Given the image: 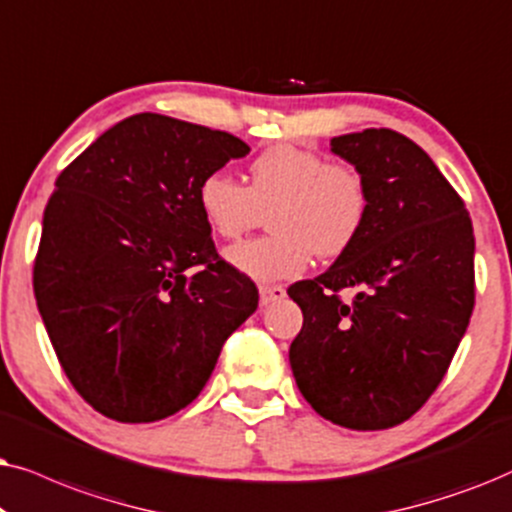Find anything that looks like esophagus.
<instances>
[{"mask_svg": "<svg viewBox=\"0 0 512 512\" xmlns=\"http://www.w3.org/2000/svg\"><path fill=\"white\" fill-rule=\"evenodd\" d=\"M283 297H285L283 285H260V302H262V306H267L271 302H281Z\"/></svg>", "mask_w": 512, "mask_h": 512, "instance_id": "34e87169", "label": "esophagus"}]
</instances>
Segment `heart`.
I'll return each mask as SVG.
<instances>
[{
	"instance_id": "heart-1",
	"label": "heart",
	"mask_w": 512,
	"mask_h": 512,
	"mask_svg": "<svg viewBox=\"0 0 512 512\" xmlns=\"http://www.w3.org/2000/svg\"><path fill=\"white\" fill-rule=\"evenodd\" d=\"M203 220L217 236L238 241L264 222L269 236L227 252L238 271L257 281L292 278L318 260L344 255L363 229L370 194L363 173L351 163H330L297 145H276L250 163L245 187L227 170H213L196 192Z\"/></svg>"
}]
</instances>
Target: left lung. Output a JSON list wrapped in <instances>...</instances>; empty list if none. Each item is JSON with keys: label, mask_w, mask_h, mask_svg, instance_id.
I'll return each mask as SVG.
<instances>
[{"label": "left lung", "mask_w": 512, "mask_h": 512, "mask_svg": "<svg viewBox=\"0 0 512 512\" xmlns=\"http://www.w3.org/2000/svg\"><path fill=\"white\" fill-rule=\"evenodd\" d=\"M363 173V229L335 264L290 285L304 323L290 344L297 388L353 431H384L421 410L445 377L475 304V236L431 156L391 128L332 138ZM356 287L351 303L336 295Z\"/></svg>", "instance_id": "8db88e82"}]
</instances>
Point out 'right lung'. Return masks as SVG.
Listing matches in <instances>:
<instances>
[{
  "label": "right lung",
  "mask_w": 512,
  "mask_h": 512,
  "mask_svg": "<svg viewBox=\"0 0 512 512\" xmlns=\"http://www.w3.org/2000/svg\"><path fill=\"white\" fill-rule=\"evenodd\" d=\"M250 152L231 133L133 114L56 180L34 297L77 393L121 424L180 412L260 302L217 255L199 182Z\"/></svg>",
  "instance_id": "1"
}]
</instances>
